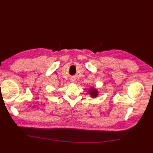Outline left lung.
I'll return each mask as SVG.
<instances>
[{"mask_svg":"<svg viewBox=\"0 0 153 153\" xmlns=\"http://www.w3.org/2000/svg\"><path fill=\"white\" fill-rule=\"evenodd\" d=\"M90 94L92 97H96L98 95V92L96 89L91 88V89H90Z\"/></svg>","mask_w":153,"mask_h":153,"instance_id":"8db88e82","label":"left lung"}]
</instances>
